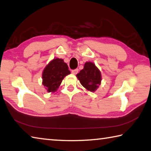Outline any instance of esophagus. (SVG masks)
<instances>
[{"instance_id": "1", "label": "esophagus", "mask_w": 151, "mask_h": 151, "mask_svg": "<svg viewBox=\"0 0 151 151\" xmlns=\"http://www.w3.org/2000/svg\"><path fill=\"white\" fill-rule=\"evenodd\" d=\"M71 72H72L73 75H76V74H77L78 72V69H75V70H73Z\"/></svg>"}]
</instances>
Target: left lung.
<instances>
[{"mask_svg": "<svg viewBox=\"0 0 151 151\" xmlns=\"http://www.w3.org/2000/svg\"><path fill=\"white\" fill-rule=\"evenodd\" d=\"M86 90L94 92L101 83V74L99 69L92 62L86 61L83 69L76 75Z\"/></svg>", "mask_w": 151, "mask_h": 151, "instance_id": "left-lung-1", "label": "left lung"}]
</instances>
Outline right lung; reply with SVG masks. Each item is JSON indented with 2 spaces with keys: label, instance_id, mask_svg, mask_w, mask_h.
<instances>
[{
  "label": "right lung",
  "instance_id": "add662e5",
  "mask_svg": "<svg viewBox=\"0 0 151 151\" xmlns=\"http://www.w3.org/2000/svg\"><path fill=\"white\" fill-rule=\"evenodd\" d=\"M69 74V67L63 59L54 58L43 70L42 84L48 92L54 93L60 87L63 78Z\"/></svg>",
  "mask_w": 151,
  "mask_h": 151
}]
</instances>
